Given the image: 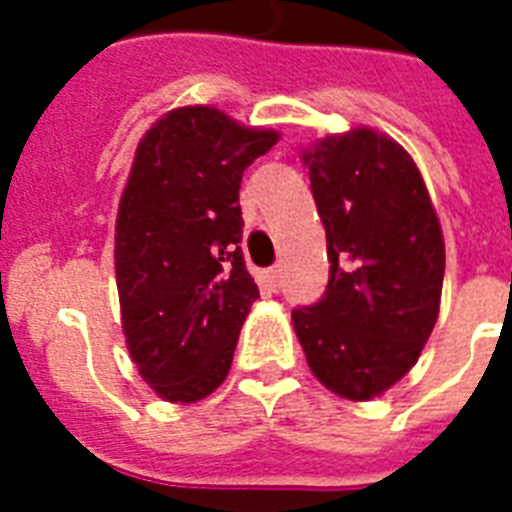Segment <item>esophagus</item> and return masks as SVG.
<instances>
[{
  "label": "esophagus",
  "mask_w": 512,
  "mask_h": 512,
  "mask_svg": "<svg viewBox=\"0 0 512 512\" xmlns=\"http://www.w3.org/2000/svg\"><path fill=\"white\" fill-rule=\"evenodd\" d=\"M279 276H281L279 268H268V271L263 273V281L268 284V287L276 289V287H279Z\"/></svg>",
  "instance_id": "esophagus-1"
}]
</instances>
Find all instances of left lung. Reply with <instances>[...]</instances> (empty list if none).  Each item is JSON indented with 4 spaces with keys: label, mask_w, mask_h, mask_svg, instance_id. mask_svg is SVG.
<instances>
[{
    "label": "left lung",
    "mask_w": 512,
    "mask_h": 512,
    "mask_svg": "<svg viewBox=\"0 0 512 512\" xmlns=\"http://www.w3.org/2000/svg\"><path fill=\"white\" fill-rule=\"evenodd\" d=\"M327 228L329 284L292 313L316 380L372 401L420 358L444 287V233L414 159L396 140L356 127L303 151Z\"/></svg>",
    "instance_id": "1"
}]
</instances>
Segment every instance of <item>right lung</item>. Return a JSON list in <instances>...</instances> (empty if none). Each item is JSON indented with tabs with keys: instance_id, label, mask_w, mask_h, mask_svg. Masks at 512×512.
Segmentation results:
<instances>
[{
	"instance_id": "1",
	"label": "right lung",
	"mask_w": 512,
	"mask_h": 512,
	"mask_svg": "<svg viewBox=\"0 0 512 512\" xmlns=\"http://www.w3.org/2000/svg\"><path fill=\"white\" fill-rule=\"evenodd\" d=\"M279 143L215 106L172 108L140 138L116 215L122 332L140 377L193 404L231 372L260 292L241 255V175Z\"/></svg>"
}]
</instances>
